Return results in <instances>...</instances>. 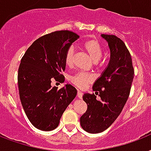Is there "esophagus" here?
<instances>
[{
  "label": "esophagus",
  "mask_w": 151,
  "mask_h": 151,
  "mask_svg": "<svg viewBox=\"0 0 151 151\" xmlns=\"http://www.w3.org/2000/svg\"><path fill=\"white\" fill-rule=\"evenodd\" d=\"M82 95H83V93L81 92V91H78V98H82Z\"/></svg>",
  "instance_id": "34e87169"
}]
</instances>
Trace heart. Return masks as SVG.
<instances>
[{
    "label": "heart",
    "instance_id": "1",
    "mask_svg": "<svg viewBox=\"0 0 151 151\" xmlns=\"http://www.w3.org/2000/svg\"><path fill=\"white\" fill-rule=\"evenodd\" d=\"M83 46H84L85 50L86 51V53L89 54L90 58L92 59L93 62H98L100 61V59L102 57L103 50H102L101 45L99 44L98 41L93 40V39L88 40L85 42ZM74 54H75V47L72 45L67 50L65 57V61L68 66H72L73 64ZM93 79H94V77L92 74L79 73L72 77L70 80L76 86L79 88H84L87 85L91 83L93 81Z\"/></svg>",
    "mask_w": 151,
    "mask_h": 151
}]
</instances>
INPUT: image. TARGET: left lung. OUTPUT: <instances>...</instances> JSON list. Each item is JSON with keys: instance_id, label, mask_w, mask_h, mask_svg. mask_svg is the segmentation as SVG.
<instances>
[{"instance_id": "obj_1", "label": "left lung", "mask_w": 151, "mask_h": 151, "mask_svg": "<svg viewBox=\"0 0 151 151\" xmlns=\"http://www.w3.org/2000/svg\"><path fill=\"white\" fill-rule=\"evenodd\" d=\"M101 37L108 43L110 61L93 85L95 93H84L87 110L80 118L82 129L90 134L102 132L117 119L128 99L134 74L131 56L123 41L114 35ZM97 95L100 97L98 100Z\"/></svg>"}]
</instances>
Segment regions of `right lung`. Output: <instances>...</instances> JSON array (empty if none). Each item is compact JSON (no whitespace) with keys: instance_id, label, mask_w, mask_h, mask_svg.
<instances>
[{"instance_id":"1","label":"right lung","mask_w":151,"mask_h":151,"mask_svg":"<svg viewBox=\"0 0 151 151\" xmlns=\"http://www.w3.org/2000/svg\"><path fill=\"white\" fill-rule=\"evenodd\" d=\"M77 33L61 30L36 40L23 56L18 70L20 99L30 122L41 130L58 127L67 106L75 98L77 90L67 84L60 90L51 81L64 82L67 50L78 38Z\"/></svg>"}]
</instances>
